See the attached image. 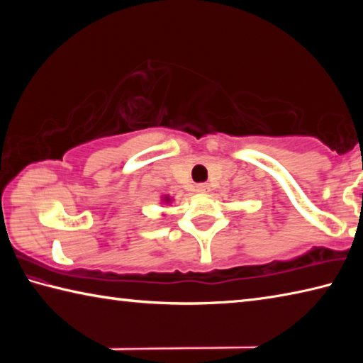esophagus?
<instances>
[{
  "instance_id": "esophagus-1",
  "label": "esophagus",
  "mask_w": 363,
  "mask_h": 363,
  "mask_svg": "<svg viewBox=\"0 0 363 363\" xmlns=\"http://www.w3.org/2000/svg\"><path fill=\"white\" fill-rule=\"evenodd\" d=\"M195 190L199 194H208V192H210V186H208V184H196Z\"/></svg>"
}]
</instances>
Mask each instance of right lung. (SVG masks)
Here are the masks:
<instances>
[{
  "label": "right lung",
  "mask_w": 363,
  "mask_h": 363,
  "mask_svg": "<svg viewBox=\"0 0 363 363\" xmlns=\"http://www.w3.org/2000/svg\"><path fill=\"white\" fill-rule=\"evenodd\" d=\"M163 200H164V201H167V203H169V201H171V199H169V196H163Z\"/></svg>",
  "instance_id": "1"
}]
</instances>
